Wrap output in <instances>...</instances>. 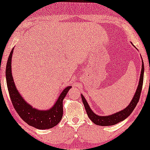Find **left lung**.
Instances as JSON below:
<instances>
[{
    "mask_svg": "<svg viewBox=\"0 0 150 150\" xmlns=\"http://www.w3.org/2000/svg\"><path fill=\"white\" fill-rule=\"evenodd\" d=\"M143 75H144V65L142 60V67H141V72L140 75V79L138 84V87L137 88L136 92L132 98L131 102L125 109L123 110L118 111V112L114 113V114L107 115V116H100L94 113L90 107L88 105L87 101L84 96L81 94V99L83 102L84 107H85L86 113L88 115V117L94 124L99 126H112L114 124L119 123L120 122L123 121L126 117H128L130 115V113L132 112L134 109L137 105V103L140 98L141 92L142 90V86L143 83Z\"/></svg>",
    "mask_w": 150,
    "mask_h": 150,
    "instance_id": "8db88e82",
    "label": "left lung"
}]
</instances>
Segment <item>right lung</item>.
<instances>
[{
  "mask_svg": "<svg viewBox=\"0 0 150 150\" xmlns=\"http://www.w3.org/2000/svg\"><path fill=\"white\" fill-rule=\"evenodd\" d=\"M13 48L8 58L6 67V80L8 91L14 109L20 117L31 126L38 129H48L56 126L60 122L63 115L62 102L68 91L72 86H67L62 90L54 106L48 110H39L33 108L25 101L17 90L11 73V58Z\"/></svg>",
  "mask_w": 150,
  "mask_h": 150,
  "instance_id": "add662e5",
  "label": "right lung"
}]
</instances>
